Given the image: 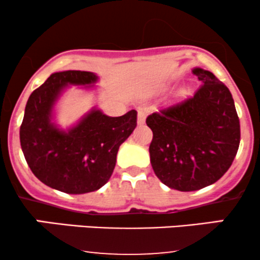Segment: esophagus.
<instances>
[{
  "label": "esophagus",
  "mask_w": 260,
  "mask_h": 260,
  "mask_svg": "<svg viewBox=\"0 0 260 260\" xmlns=\"http://www.w3.org/2000/svg\"><path fill=\"white\" fill-rule=\"evenodd\" d=\"M145 118H147V110L140 109L138 111V116H137V123L142 126V124L145 123Z\"/></svg>",
  "instance_id": "1"
}]
</instances>
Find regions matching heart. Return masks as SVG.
<instances>
[{
  "mask_svg": "<svg viewBox=\"0 0 260 260\" xmlns=\"http://www.w3.org/2000/svg\"><path fill=\"white\" fill-rule=\"evenodd\" d=\"M189 91L190 89L188 88V86H183V88H181L180 90L177 91V95H176V96H177V99H184V98L188 96Z\"/></svg>",
  "mask_w": 260,
  "mask_h": 260,
  "instance_id": "heart-1",
  "label": "heart"
}]
</instances>
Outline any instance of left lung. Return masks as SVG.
<instances>
[{"instance_id": "left-lung-1", "label": "left lung", "mask_w": 260, "mask_h": 260, "mask_svg": "<svg viewBox=\"0 0 260 260\" xmlns=\"http://www.w3.org/2000/svg\"><path fill=\"white\" fill-rule=\"evenodd\" d=\"M202 86L184 103L148 116L153 131L150 162L165 186L192 192L215 183L230 169L240 145V120L229 88L201 67Z\"/></svg>"}]
</instances>
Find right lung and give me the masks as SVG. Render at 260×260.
Masks as SVG:
<instances>
[{
	"instance_id": "obj_1",
	"label": "right lung",
	"mask_w": 260,
	"mask_h": 260,
	"mask_svg": "<svg viewBox=\"0 0 260 260\" xmlns=\"http://www.w3.org/2000/svg\"><path fill=\"white\" fill-rule=\"evenodd\" d=\"M99 77L62 71L31 92L20 126V147L29 168L46 186L68 194L100 189L111 177L118 148L137 127V111L120 117L98 109L66 129L56 123V104L70 85L95 89Z\"/></svg>"
}]
</instances>
